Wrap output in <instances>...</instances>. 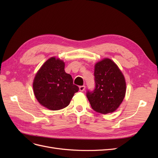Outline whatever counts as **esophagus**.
<instances>
[{"label":"esophagus","mask_w":158,"mask_h":158,"mask_svg":"<svg viewBox=\"0 0 158 158\" xmlns=\"http://www.w3.org/2000/svg\"><path fill=\"white\" fill-rule=\"evenodd\" d=\"M85 85H80V86L79 87V89H80V92H83V91L85 89Z\"/></svg>","instance_id":"1"}]
</instances>
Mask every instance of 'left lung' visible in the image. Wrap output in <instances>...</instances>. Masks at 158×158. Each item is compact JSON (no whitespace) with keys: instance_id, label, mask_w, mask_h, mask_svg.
<instances>
[{"instance_id":"obj_1","label":"left lung","mask_w":158,"mask_h":158,"mask_svg":"<svg viewBox=\"0 0 158 158\" xmlns=\"http://www.w3.org/2000/svg\"><path fill=\"white\" fill-rule=\"evenodd\" d=\"M94 76L95 89L86 93L91 107L99 113L114 112L125 96L126 82L123 73L113 60L104 59L95 64Z\"/></svg>"}]
</instances>
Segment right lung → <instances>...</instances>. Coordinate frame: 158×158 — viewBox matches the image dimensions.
I'll use <instances>...</instances> for the list:
<instances>
[{"label": "right lung", "instance_id": "right-lung-1", "mask_svg": "<svg viewBox=\"0 0 158 158\" xmlns=\"http://www.w3.org/2000/svg\"><path fill=\"white\" fill-rule=\"evenodd\" d=\"M33 88L39 103L52 111L67 107L79 90L71 75L65 73L64 62L55 57L47 60L38 70Z\"/></svg>", "mask_w": 158, "mask_h": 158}]
</instances>
